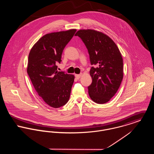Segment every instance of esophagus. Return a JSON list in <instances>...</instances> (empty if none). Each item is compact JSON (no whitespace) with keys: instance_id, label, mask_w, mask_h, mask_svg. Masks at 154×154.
<instances>
[{"instance_id":"1","label":"esophagus","mask_w":154,"mask_h":154,"mask_svg":"<svg viewBox=\"0 0 154 154\" xmlns=\"http://www.w3.org/2000/svg\"><path fill=\"white\" fill-rule=\"evenodd\" d=\"M82 76V73L81 74H75V77L77 78V79H79Z\"/></svg>"}]
</instances>
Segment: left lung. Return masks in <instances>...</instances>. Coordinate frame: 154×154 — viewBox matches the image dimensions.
I'll use <instances>...</instances> for the list:
<instances>
[{
	"label": "left lung",
	"instance_id": "left-lung-1",
	"mask_svg": "<svg viewBox=\"0 0 154 154\" xmlns=\"http://www.w3.org/2000/svg\"><path fill=\"white\" fill-rule=\"evenodd\" d=\"M88 49L92 82L88 87L91 100L97 104L109 101L118 91L123 78L122 54L107 35L95 29H80L75 34Z\"/></svg>",
	"mask_w": 154,
	"mask_h": 154
}]
</instances>
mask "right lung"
Masks as SVG:
<instances>
[{
  "label": "right lung",
  "mask_w": 154,
  "mask_h": 154,
  "mask_svg": "<svg viewBox=\"0 0 154 154\" xmlns=\"http://www.w3.org/2000/svg\"><path fill=\"white\" fill-rule=\"evenodd\" d=\"M76 29L48 33L31 48L27 73L40 97L49 106L59 108L69 101L74 82L73 75L57 70L63 49L73 37Z\"/></svg>",
  "instance_id": "add662e5"
}]
</instances>
